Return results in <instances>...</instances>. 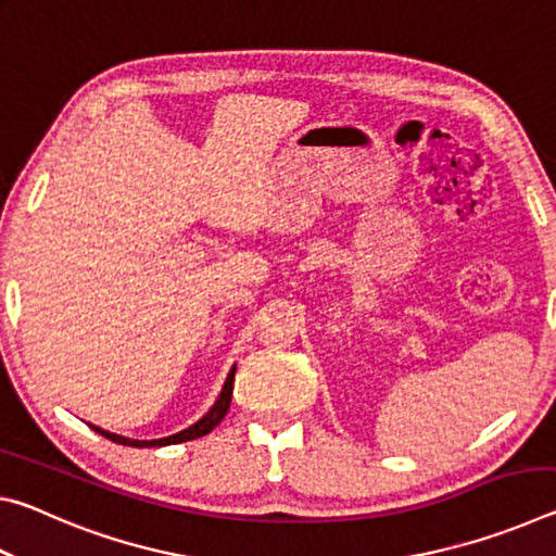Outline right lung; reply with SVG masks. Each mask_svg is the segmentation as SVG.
I'll return each instance as SVG.
<instances>
[{"mask_svg": "<svg viewBox=\"0 0 556 556\" xmlns=\"http://www.w3.org/2000/svg\"><path fill=\"white\" fill-rule=\"evenodd\" d=\"M232 382H235V365H232V370L228 372V380H225L223 390H220L218 400H215L213 407H211L208 412H205L203 417H201L199 421H195V425H191L188 429L178 431V434H172V437L152 439V441H139V439H127V437H119V434H110V431L100 429V427H92V425H90V429H96L98 434H102V437L110 439V441H115V444H122V446H137V448H142V446H168V444H181V441L199 439V437L211 434V431L220 425L225 414H228L230 400H232Z\"/></svg>", "mask_w": 556, "mask_h": 556, "instance_id": "1", "label": "right lung"}]
</instances>
